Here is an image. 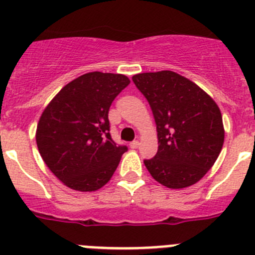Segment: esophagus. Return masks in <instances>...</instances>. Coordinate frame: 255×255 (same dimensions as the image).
Returning a JSON list of instances; mask_svg holds the SVG:
<instances>
[{"instance_id":"esophagus-1","label":"esophagus","mask_w":255,"mask_h":255,"mask_svg":"<svg viewBox=\"0 0 255 255\" xmlns=\"http://www.w3.org/2000/svg\"><path fill=\"white\" fill-rule=\"evenodd\" d=\"M139 145H140L139 140H134L130 143V148H132V149H136V148H139Z\"/></svg>"}]
</instances>
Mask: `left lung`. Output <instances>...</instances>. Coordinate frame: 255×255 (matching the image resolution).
<instances>
[{
    "instance_id": "obj_1",
    "label": "left lung",
    "mask_w": 255,
    "mask_h": 255,
    "mask_svg": "<svg viewBox=\"0 0 255 255\" xmlns=\"http://www.w3.org/2000/svg\"><path fill=\"white\" fill-rule=\"evenodd\" d=\"M154 116L158 150L144 164L170 189L194 185L208 172L225 140L217 103L195 83L163 70L132 76Z\"/></svg>"
}]
</instances>
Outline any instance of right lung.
<instances>
[{
    "label": "right lung",
    "instance_id": "1",
    "mask_svg": "<svg viewBox=\"0 0 255 255\" xmlns=\"http://www.w3.org/2000/svg\"><path fill=\"white\" fill-rule=\"evenodd\" d=\"M129 84L123 74L88 73L65 85L44 108L35 134L38 150L64 185L94 191L111 180L128 147L112 140L108 110Z\"/></svg>",
    "mask_w": 255,
    "mask_h": 255
}]
</instances>
